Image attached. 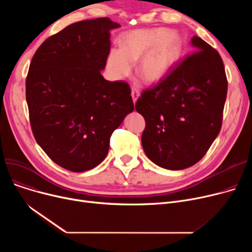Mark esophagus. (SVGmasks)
<instances>
[{
    "instance_id": "34e87169",
    "label": "esophagus",
    "mask_w": 252,
    "mask_h": 252,
    "mask_svg": "<svg viewBox=\"0 0 252 252\" xmlns=\"http://www.w3.org/2000/svg\"><path fill=\"white\" fill-rule=\"evenodd\" d=\"M139 96H140V91H139L138 89H136V88L131 89V98H133L134 103L137 101V99L139 98Z\"/></svg>"
}]
</instances>
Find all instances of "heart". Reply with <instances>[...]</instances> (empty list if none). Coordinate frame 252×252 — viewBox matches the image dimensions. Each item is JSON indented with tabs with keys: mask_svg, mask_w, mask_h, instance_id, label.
I'll list each match as a JSON object with an SVG mask.
<instances>
[{
	"mask_svg": "<svg viewBox=\"0 0 252 252\" xmlns=\"http://www.w3.org/2000/svg\"><path fill=\"white\" fill-rule=\"evenodd\" d=\"M164 29L137 30L124 35L121 50L113 49L108 66L116 77H125L133 68V62L142 57L139 74L144 81L155 83L174 67L182 51L181 38Z\"/></svg>",
	"mask_w": 252,
	"mask_h": 252,
	"instance_id": "b5f03b06",
	"label": "heart"
}]
</instances>
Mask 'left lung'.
Masks as SVG:
<instances>
[{
    "label": "left lung",
    "instance_id": "obj_1",
    "mask_svg": "<svg viewBox=\"0 0 252 252\" xmlns=\"http://www.w3.org/2000/svg\"><path fill=\"white\" fill-rule=\"evenodd\" d=\"M194 52L142 92L136 110L145 118L143 149L158 166L179 170L206 154L222 123L228 81L219 52L199 36Z\"/></svg>",
    "mask_w": 252,
    "mask_h": 252
}]
</instances>
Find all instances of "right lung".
Instances as JSON below:
<instances>
[{
	"mask_svg": "<svg viewBox=\"0 0 252 252\" xmlns=\"http://www.w3.org/2000/svg\"><path fill=\"white\" fill-rule=\"evenodd\" d=\"M107 17L83 20L48 37L32 59L26 102L35 141L61 167L82 173L108 153L110 137L134 110L129 85L102 76L110 52Z\"/></svg>",
	"mask_w": 252,
	"mask_h": 252,
	"instance_id": "obj_1",
	"label": "right lung"
}]
</instances>
